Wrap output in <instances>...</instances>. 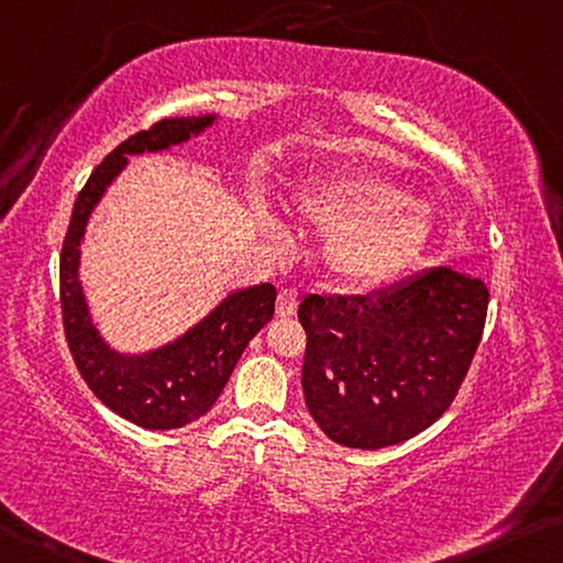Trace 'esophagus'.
Instances as JSON below:
<instances>
[{"instance_id":"esophagus-1","label":"esophagus","mask_w":563,"mask_h":563,"mask_svg":"<svg viewBox=\"0 0 563 563\" xmlns=\"http://www.w3.org/2000/svg\"><path fill=\"white\" fill-rule=\"evenodd\" d=\"M299 307V294L294 289H282L279 297H276V314L279 317H294Z\"/></svg>"}]
</instances>
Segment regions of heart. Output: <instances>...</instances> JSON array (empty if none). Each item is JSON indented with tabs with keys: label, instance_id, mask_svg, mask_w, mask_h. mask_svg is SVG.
I'll use <instances>...</instances> for the list:
<instances>
[{
	"label": "heart",
	"instance_id": "obj_1",
	"mask_svg": "<svg viewBox=\"0 0 563 563\" xmlns=\"http://www.w3.org/2000/svg\"><path fill=\"white\" fill-rule=\"evenodd\" d=\"M294 203L307 223L332 233L327 262L354 287H375L408 269L435 229L430 203L367 170L311 178Z\"/></svg>",
	"mask_w": 563,
	"mask_h": 563
}]
</instances>
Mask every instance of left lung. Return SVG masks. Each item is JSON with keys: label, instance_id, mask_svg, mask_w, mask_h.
Returning <instances> with one entry per match:
<instances>
[{"label": "left lung", "instance_id": "1", "mask_svg": "<svg viewBox=\"0 0 563 563\" xmlns=\"http://www.w3.org/2000/svg\"><path fill=\"white\" fill-rule=\"evenodd\" d=\"M488 289L448 266L372 297H309L301 390L334 443L377 451L432 426L448 410L478 350Z\"/></svg>", "mask_w": 563, "mask_h": 563}]
</instances>
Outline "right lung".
<instances>
[{
  "instance_id": "1",
  "label": "right lung",
  "mask_w": 563,
  "mask_h": 563,
  "mask_svg": "<svg viewBox=\"0 0 563 563\" xmlns=\"http://www.w3.org/2000/svg\"><path fill=\"white\" fill-rule=\"evenodd\" d=\"M219 125V115L168 118L120 143L77 196L59 254V305L73 360L98 400L120 418L148 430H173L213 408L246 344L274 317L276 289L269 282L233 289L209 314L166 344L120 352L100 334L80 279L82 244L92 211L108 194L128 155L163 153Z\"/></svg>"
}]
</instances>
